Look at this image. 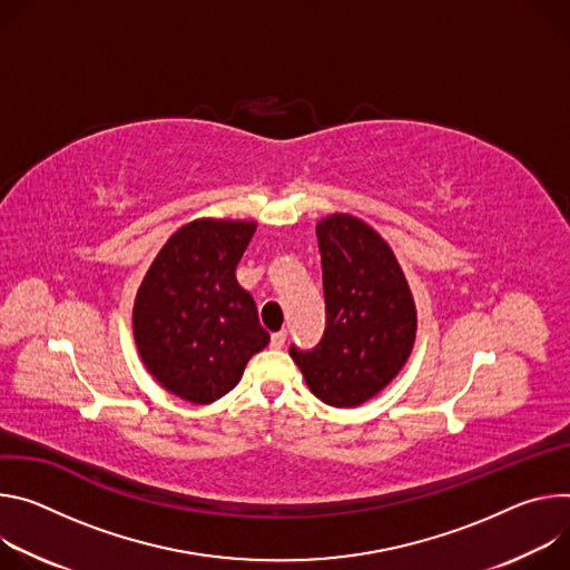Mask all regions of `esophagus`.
Instances as JSON below:
<instances>
[{"label":"esophagus","instance_id":"1","mask_svg":"<svg viewBox=\"0 0 570 570\" xmlns=\"http://www.w3.org/2000/svg\"><path fill=\"white\" fill-rule=\"evenodd\" d=\"M285 340H287V333L285 331H281V333H274L272 335V348H283L285 346Z\"/></svg>","mask_w":570,"mask_h":570}]
</instances>
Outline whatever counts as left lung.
Listing matches in <instances>:
<instances>
[{
	"mask_svg": "<svg viewBox=\"0 0 570 570\" xmlns=\"http://www.w3.org/2000/svg\"><path fill=\"white\" fill-rule=\"evenodd\" d=\"M326 331L322 342L289 346L309 392L333 407H355L385 390L407 362L416 307L390 244L351 215L317 224Z\"/></svg>",
	"mask_w": 570,
	"mask_h": 570,
	"instance_id": "1",
	"label": "left lung"
}]
</instances>
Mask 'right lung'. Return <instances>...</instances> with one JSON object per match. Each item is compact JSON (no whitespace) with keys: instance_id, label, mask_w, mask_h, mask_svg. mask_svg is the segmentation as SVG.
Listing matches in <instances>:
<instances>
[{"instance_id":"add662e5","label":"right lung","mask_w":570,"mask_h":570,"mask_svg":"<svg viewBox=\"0 0 570 570\" xmlns=\"http://www.w3.org/2000/svg\"><path fill=\"white\" fill-rule=\"evenodd\" d=\"M253 233L256 222H189L165 242L138 289V353L183 401L215 403L239 383L250 355L269 344L253 296L235 278Z\"/></svg>"}]
</instances>
